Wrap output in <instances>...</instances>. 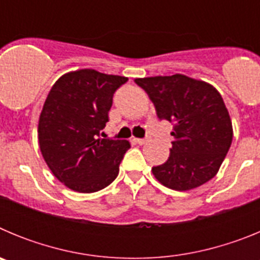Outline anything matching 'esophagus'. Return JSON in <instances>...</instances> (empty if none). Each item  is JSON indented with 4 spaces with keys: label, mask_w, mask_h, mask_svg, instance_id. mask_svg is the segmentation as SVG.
Here are the masks:
<instances>
[{
    "label": "esophagus",
    "mask_w": 260,
    "mask_h": 260,
    "mask_svg": "<svg viewBox=\"0 0 260 260\" xmlns=\"http://www.w3.org/2000/svg\"><path fill=\"white\" fill-rule=\"evenodd\" d=\"M147 141H148V137H146V138H135V139H134L135 143H138V144H144Z\"/></svg>",
    "instance_id": "34e87169"
}]
</instances>
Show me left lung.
<instances>
[{
  "label": "left lung",
  "instance_id": "1",
  "mask_svg": "<svg viewBox=\"0 0 260 260\" xmlns=\"http://www.w3.org/2000/svg\"><path fill=\"white\" fill-rule=\"evenodd\" d=\"M160 121L173 125L169 157L152 168L169 189L191 190L216 176L228 153L233 128L221 95L211 84L186 75L138 78Z\"/></svg>",
  "mask_w": 260,
  "mask_h": 260
}]
</instances>
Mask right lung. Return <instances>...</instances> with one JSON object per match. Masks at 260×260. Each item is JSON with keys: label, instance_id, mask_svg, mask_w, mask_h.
Here are the masks:
<instances>
[{"label": "right lung", "instance_id": "right-lung-1", "mask_svg": "<svg viewBox=\"0 0 260 260\" xmlns=\"http://www.w3.org/2000/svg\"><path fill=\"white\" fill-rule=\"evenodd\" d=\"M127 78L92 70L62 75L48 93L39 119V144L57 180L79 192H95L116 180L127 141L102 132L113 95Z\"/></svg>", "mask_w": 260, "mask_h": 260}]
</instances>
